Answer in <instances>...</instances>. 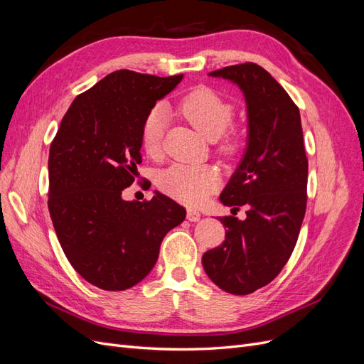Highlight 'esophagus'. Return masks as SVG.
I'll use <instances>...</instances> for the list:
<instances>
[{
	"label": "esophagus",
	"instance_id": "34e87169",
	"mask_svg": "<svg viewBox=\"0 0 364 364\" xmlns=\"http://www.w3.org/2000/svg\"><path fill=\"white\" fill-rule=\"evenodd\" d=\"M200 217H202V214L199 211H196V209L190 208L188 211H186V218H188L190 222H199Z\"/></svg>",
	"mask_w": 364,
	"mask_h": 364
}]
</instances>
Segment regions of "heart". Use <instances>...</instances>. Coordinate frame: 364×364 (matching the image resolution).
<instances>
[{"instance_id": "heart-1", "label": "heart", "mask_w": 364, "mask_h": 364, "mask_svg": "<svg viewBox=\"0 0 364 364\" xmlns=\"http://www.w3.org/2000/svg\"><path fill=\"white\" fill-rule=\"evenodd\" d=\"M181 112L208 139L222 136L234 118V106L211 87L200 86L186 94L181 102ZM167 109L153 106L147 112L141 129L142 149L155 156L162 147L164 132L167 126ZM240 146L238 135H228L222 150L234 153ZM220 183V176L209 165L176 164L159 176V186L174 199L186 205H200Z\"/></svg>"}]
</instances>
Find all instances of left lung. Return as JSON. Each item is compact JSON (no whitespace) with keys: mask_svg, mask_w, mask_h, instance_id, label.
Returning a JSON list of instances; mask_svg holds the SVG:
<instances>
[{"mask_svg":"<svg viewBox=\"0 0 364 364\" xmlns=\"http://www.w3.org/2000/svg\"><path fill=\"white\" fill-rule=\"evenodd\" d=\"M235 83L247 106L245 155L220 202L246 206V218L220 217L225 241L203 253L206 274L230 294H249L278 277L296 246L306 208L308 159L301 114L290 95L257 63L209 73Z\"/></svg>","mask_w":364,"mask_h":364,"instance_id":"8db88e82","label":"left lung"}]
</instances>
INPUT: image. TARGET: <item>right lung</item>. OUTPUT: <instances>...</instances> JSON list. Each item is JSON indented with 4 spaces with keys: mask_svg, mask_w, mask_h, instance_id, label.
<instances>
[{
    "mask_svg": "<svg viewBox=\"0 0 364 364\" xmlns=\"http://www.w3.org/2000/svg\"><path fill=\"white\" fill-rule=\"evenodd\" d=\"M182 79L111 73L75 97L51 142L53 226L71 266L98 289L121 291L144 279L165 234L186 215L158 191L149 202L121 197L142 162V121Z\"/></svg>",
    "mask_w": 364,
    "mask_h": 364,
    "instance_id": "add662e5",
    "label": "right lung"
}]
</instances>
